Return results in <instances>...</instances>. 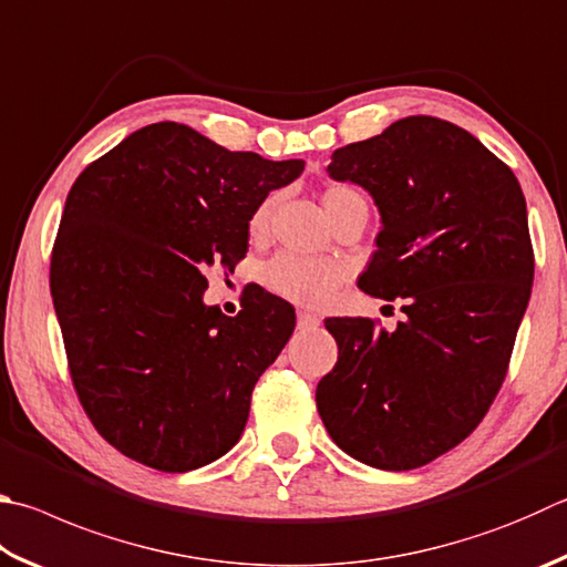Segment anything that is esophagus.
Wrapping results in <instances>:
<instances>
[{
  "label": "esophagus",
  "instance_id": "obj_1",
  "mask_svg": "<svg viewBox=\"0 0 567 567\" xmlns=\"http://www.w3.org/2000/svg\"><path fill=\"white\" fill-rule=\"evenodd\" d=\"M319 322H322V319H319L312 312H300V315H297V324H300V329H315V327H319Z\"/></svg>",
  "mask_w": 567,
  "mask_h": 567
}]
</instances>
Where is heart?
Listing matches in <instances>:
<instances>
[{
  "label": "heart",
  "mask_w": 567,
  "mask_h": 567,
  "mask_svg": "<svg viewBox=\"0 0 567 567\" xmlns=\"http://www.w3.org/2000/svg\"><path fill=\"white\" fill-rule=\"evenodd\" d=\"M322 205L329 220L342 218L347 210L357 205H367L364 195L352 185H329L322 193ZM275 208V198H265L257 205L250 218V235L262 238L270 225V215ZM262 282L270 292L280 295L282 300L305 307H324L334 300L339 285L344 282L342 265L332 260H317V257H302L292 252H280L262 267Z\"/></svg>",
  "instance_id": "b5f03b06"
}]
</instances>
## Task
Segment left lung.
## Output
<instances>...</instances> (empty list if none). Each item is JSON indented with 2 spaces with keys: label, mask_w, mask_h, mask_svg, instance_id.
I'll list each match as a JSON object with an SVG mask.
<instances>
[{
  "label": "left lung",
  "mask_w": 567,
  "mask_h": 567,
  "mask_svg": "<svg viewBox=\"0 0 567 567\" xmlns=\"http://www.w3.org/2000/svg\"><path fill=\"white\" fill-rule=\"evenodd\" d=\"M327 171L379 205L384 228L359 290L399 300L406 319L394 332L324 319L339 357L317 411L367 466H426L473 434L508 374L535 270L526 198L506 163L434 116L337 148Z\"/></svg>",
  "instance_id": "1"
}]
</instances>
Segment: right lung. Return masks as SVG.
Returning a JSON list of instances; mask_svg holds the SVG:
<instances>
[{"label": "right lung", "instance_id": "1", "mask_svg": "<svg viewBox=\"0 0 567 567\" xmlns=\"http://www.w3.org/2000/svg\"><path fill=\"white\" fill-rule=\"evenodd\" d=\"M302 171L305 161L228 151L163 121L71 185L51 250V300L81 406L123 456L185 473L238 444L295 310L260 287L225 317L203 305L205 272H233L257 205Z\"/></svg>", "mask_w": 567, "mask_h": 567}]
</instances>
